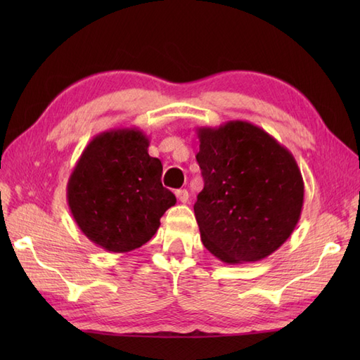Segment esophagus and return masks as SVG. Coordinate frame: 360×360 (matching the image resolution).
I'll list each match as a JSON object with an SVG mask.
<instances>
[{
    "mask_svg": "<svg viewBox=\"0 0 360 360\" xmlns=\"http://www.w3.org/2000/svg\"><path fill=\"white\" fill-rule=\"evenodd\" d=\"M176 198H178V200H179L182 204H186V202L188 201V192H187L186 188L176 190Z\"/></svg>",
    "mask_w": 360,
    "mask_h": 360,
    "instance_id": "34e87169",
    "label": "esophagus"
}]
</instances>
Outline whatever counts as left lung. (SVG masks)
Listing matches in <instances>:
<instances>
[{
  "label": "left lung",
  "mask_w": 360,
  "mask_h": 360,
  "mask_svg": "<svg viewBox=\"0 0 360 360\" xmlns=\"http://www.w3.org/2000/svg\"><path fill=\"white\" fill-rule=\"evenodd\" d=\"M196 134L204 188L193 210L205 249L227 264L269 257L302 215L304 184L292 153L246 120Z\"/></svg>",
  "instance_id": "1"
}]
</instances>
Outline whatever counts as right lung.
Returning a JSON list of instances; mask_svg holds the SVG:
<instances>
[{"label":"right lung","mask_w":360,"mask_h":360,"mask_svg":"<svg viewBox=\"0 0 360 360\" xmlns=\"http://www.w3.org/2000/svg\"><path fill=\"white\" fill-rule=\"evenodd\" d=\"M148 145V136L136 127L103 131L86 145L68 181V205L79 229L114 254L150 241L160 217L176 204Z\"/></svg>","instance_id":"obj_1"}]
</instances>
